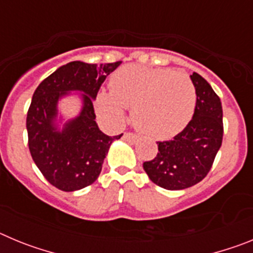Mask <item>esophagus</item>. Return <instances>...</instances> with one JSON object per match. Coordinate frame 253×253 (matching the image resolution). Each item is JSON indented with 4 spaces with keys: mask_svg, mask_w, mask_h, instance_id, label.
Returning a JSON list of instances; mask_svg holds the SVG:
<instances>
[{
    "mask_svg": "<svg viewBox=\"0 0 253 253\" xmlns=\"http://www.w3.org/2000/svg\"><path fill=\"white\" fill-rule=\"evenodd\" d=\"M138 135L137 134H133V133H124L123 134V139L128 140V142L130 143H135L138 140Z\"/></svg>",
    "mask_w": 253,
    "mask_h": 253,
    "instance_id": "34e87169",
    "label": "esophagus"
}]
</instances>
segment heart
<instances>
[{
  "mask_svg": "<svg viewBox=\"0 0 253 253\" xmlns=\"http://www.w3.org/2000/svg\"><path fill=\"white\" fill-rule=\"evenodd\" d=\"M110 86L97 96L100 114L118 125L125 120L126 107H133L134 125L156 139L175 137L195 113L196 88L185 73L125 66L113 76Z\"/></svg>",
  "mask_w": 253,
  "mask_h": 253,
  "instance_id": "heart-1",
  "label": "heart"
}]
</instances>
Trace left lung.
I'll list each match as a JSON object with an SVG mask.
<instances>
[{"label": "left lung", "mask_w": 253, "mask_h": 253, "mask_svg": "<svg viewBox=\"0 0 253 253\" xmlns=\"http://www.w3.org/2000/svg\"><path fill=\"white\" fill-rule=\"evenodd\" d=\"M190 77L198 95L193 119L173 139L157 142V156L143 163L148 177L166 190L187 189L200 182L222 146L220 99L202 76L194 72Z\"/></svg>", "instance_id": "8db88e82"}]
</instances>
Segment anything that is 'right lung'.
<instances>
[{
    "label": "right lung",
    "mask_w": 253,
    "mask_h": 253,
    "mask_svg": "<svg viewBox=\"0 0 253 253\" xmlns=\"http://www.w3.org/2000/svg\"><path fill=\"white\" fill-rule=\"evenodd\" d=\"M122 62L88 64L69 62L37 87L26 116L31 157L49 184L62 191H76L99 177L111 143L96 124L93 100L105 78ZM71 90L83 92V110L62 131L55 125L57 100Z\"/></svg>",
    "instance_id": "add662e5"
}]
</instances>
